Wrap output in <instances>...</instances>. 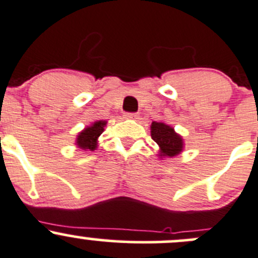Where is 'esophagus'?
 <instances>
[{
  "instance_id": "esophagus-1",
  "label": "esophagus",
  "mask_w": 258,
  "mask_h": 258,
  "mask_svg": "<svg viewBox=\"0 0 258 258\" xmlns=\"http://www.w3.org/2000/svg\"><path fill=\"white\" fill-rule=\"evenodd\" d=\"M138 114L137 113H126L125 115H124V118L125 119H133V120H135V119H138Z\"/></svg>"
}]
</instances>
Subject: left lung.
I'll list each match as a JSON object with an SVG mask.
<instances>
[{"instance_id":"obj_1","label":"left lung","mask_w":258,"mask_h":258,"mask_svg":"<svg viewBox=\"0 0 258 258\" xmlns=\"http://www.w3.org/2000/svg\"><path fill=\"white\" fill-rule=\"evenodd\" d=\"M150 134L154 142L158 144V156L160 159L174 158L184 150V139L181 135L164 121H153Z\"/></svg>"}]
</instances>
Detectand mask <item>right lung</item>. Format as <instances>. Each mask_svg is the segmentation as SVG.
Wrapping results in <instances>:
<instances>
[{"label":"right lung","instance_id":"obj_1","mask_svg":"<svg viewBox=\"0 0 258 258\" xmlns=\"http://www.w3.org/2000/svg\"><path fill=\"white\" fill-rule=\"evenodd\" d=\"M107 125L105 120L93 121L88 126H86L82 132L78 133L76 138L77 148L84 151H94L98 148V139L100 134L104 132V126Z\"/></svg>","mask_w":258,"mask_h":258}]
</instances>
